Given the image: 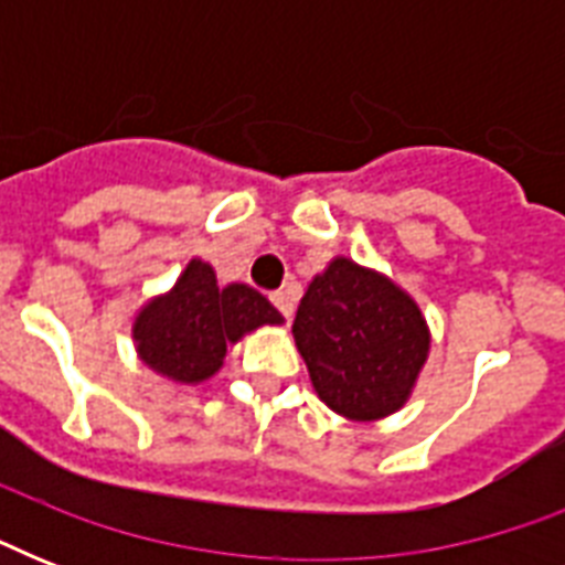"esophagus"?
I'll list each match as a JSON object with an SVG mask.
<instances>
[{
  "label": "esophagus",
  "mask_w": 565,
  "mask_h": 565,
  "mask_svg": "<svg viewBox=\"0 0 565 565\" xmlns=\"http://www.w3.org/2000/svg\"><path fill=\"white\" fill-rule=\"evenodd\" d=\"M273 305H275V308H278V310H281V317H287V319L292 317V299H290V292H284V290L273 292Z\"/></svg>",
  "instance_id": "esophagus-1"
}]
</instances>
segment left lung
Masks as SVG:
<instances>
[{
    "mask_svg": "<svg viewBox=\"0 0 565 565\" xmlns=\"http://www.w3.org/2000/svg\"><path fill=\"white\" fill-rule=\"evenodd\" d=\"M292 340L319 402L349 422H377L411 402L430 352L419 301L390 275L345 255L301 296Z\"/></svg>",
    "mask_w": 565,
    "mask_h": 565,
    "instance_id": "1",
    "label": "left lung"
}]
</instances>
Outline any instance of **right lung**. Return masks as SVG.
Here are the masks:
<instances>
[{
  "instance_id": "add662e5",
  "label": "right lung",
  "mask_w": 565,
  "mask_h": 565,
  "mask_svg": "<svg viewBox=\"0 0 565 565\" xmlns=\"http://www.w3.org/2000/svg\"><path fill=\"white\" fill-rule=\"evenodd\" d=\"M264 326H284L266 296L248 284H220L216 269L193 257L170 290L137 308L131 340L140 363L154 375L199 386L222 370L228 345Z\"/></svg>"
}]
</instances>
